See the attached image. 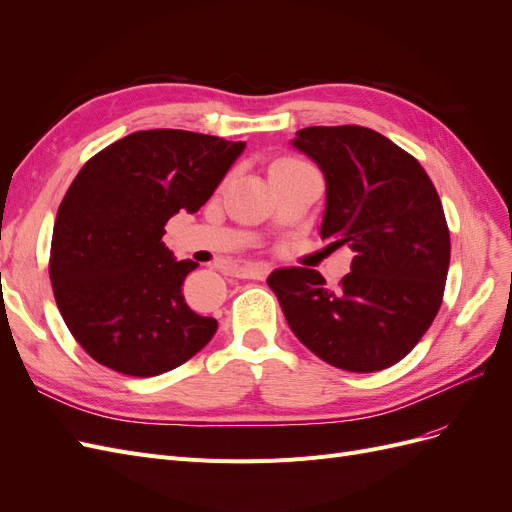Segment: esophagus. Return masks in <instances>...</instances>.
Returning a JSON list of instances; mask_svg holds the SVG:
<instances>
[{"instance_id":"34e87169","label":"esophagus","mask_w":512,"mask_h":512,"mask_svg":"<svg viewBox=\"0 0 512 512\" xmlns=\"http://www.w3.org/2000/svg\"><path fill=\"white\" fill-rule=\"evenodd\" d=\"M269 273H271V267L265 265V262H258V265H243L237 269V275L241 280H265Z\"/></svg>"}]
</instances>
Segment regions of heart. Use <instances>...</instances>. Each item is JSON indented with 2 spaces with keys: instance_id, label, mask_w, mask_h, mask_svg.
Here are the masks:
<instances>
[{
  "instance_id": "b5f03b06",
  "label": "heart",
  "mask_w": 512,
  "mask_h": 512,
  "mask_svg": "<svg viewBox=\"0 0 512 512\" xmlns=\"http://www.w3.org/2000/svg\"><path fill=\"white\" fill-rule=\"evenodd\" d=\"M277 162H290V158H284V160H277Z\"/></svg>"
}]
</instances>
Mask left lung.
<instances>
[{"instance_id": "8db88e82", "label": "left lung", "mask_w": 512, "mask_h": 512, "mask_svg": "<svg viewBox=\"0 0 512 512\" xmlns=\"http://www.w3.org/2000/svg\"><path fill=\"white\" fill-rule=\"evenodd\" d=\"M292 145L327 179L320 237L350 245L337 290L305 267L269 275L292 333L333 367L369 374L399 363L442 305L451 235L425 168L363 126H312Z\"/></svg>"}]
</instances>
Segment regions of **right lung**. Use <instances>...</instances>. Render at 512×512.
<instances>
[{
	"instance_id": "right-lung-1",
	"label": "right lung",
	"mask_w": 512,
	"mask_h": 512,
	"mask_svg": "<svg viewBox=\"0 0 512 512\" xmlns=\"http://www.w3.org/2000/svg\"><path fill=\"white\" fill-rule=\"evenodd\" d=\"M245 143L141 130L98 151L74 177L53 226L49 275L72 337L104 367L160 376L203 350L218 320L183 299L198 265L162 243L179 211L196 213Z\"/></svg>"
}]
</instances>
